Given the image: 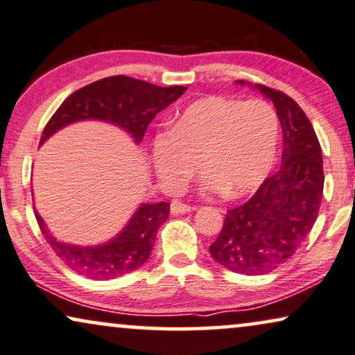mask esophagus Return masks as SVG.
<instances>
[{
	"label": "esophagus",
	"mask_w": 355,
	"mask_h": 355,
	"mask_svg": "<svg viewBox=\"0 0 355 355\" xmlns=\"http://www.w3.org/2000/svg\"><path fill=\"white\" fill-rule=\"evenodd\" d=\"M191 209H193L191 206L180 203V201H172V205H170V213L172 214H185V213H190Z\"/></svg>",
	"instance_id": "34e87169"
}]
</instances>
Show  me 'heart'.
<instances>
[{"instance_id":"b5f03b06","label":"heart","mask_w":355,"mask_h":355,"mask_svg":"<svg viewBox=\"0 0 355 355\" xmlns=\"http://www.w3.org/2000/svg\"><path fill=\"white\" fill-rule=\"evenodd\" d=\"M278 147V118L262 100L206 96L182 111L173 129L157 132L150 159L165 187L180 188L198 168L205 193L242 198L268 177Z\"/></svg>"}]
</instances>
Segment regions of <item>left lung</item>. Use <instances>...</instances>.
<instances>
[{
	"instance_id": "obj_1",
	"label": "left lung",
	"mask_w": 355,
	"mask_h": 355,
	"mask_svg": "<svg viewBox=\"0 0 355 355\" xmlns=\"http://www.w3.org/2000/svg\"><path fill=\"white\" fill-rule=\"evenodd\" d=\"M254 88L277 110L284 132L282 164L248 203L227 211L218 239L209 245L211 257L242 275L275 270L297 252L316 221L324 187L320 141L302 107L277 89Z\"/></svg>"
}]
</instances>
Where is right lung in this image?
Instances as JSON below:
<instances>
[{
	"mask_svg": "<svg viewBox=\"0 0 355 355\" xmlns=\"http://www.w3.org/2000/svg\"><path fill=\"white\" fill-rule=\"evenodd\" d=\"M185 92L187 87L164 88L124 75L98 80L71 93L62 103L40 136V146L65 125L80 121H101L118 125L136 144H141L150 121ZM34 213L53 252L71 270L88 278L110 280L144 266L155 244L157 231L167 221L170 205L165 201L141 203L113 239L96 245H75L58 241L47 230L37 209Z\"/></svg>",
	"mask_w": 355,
	"mask_h": 355,
	"instance_id": "obj_1",
	"label": "right lung"
}]
</instances>
